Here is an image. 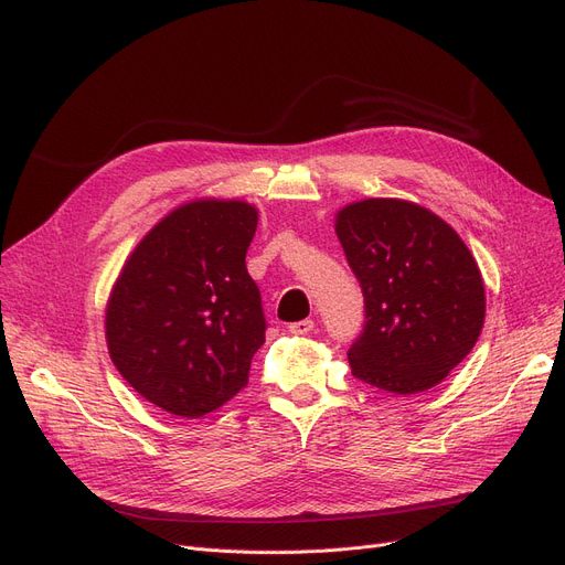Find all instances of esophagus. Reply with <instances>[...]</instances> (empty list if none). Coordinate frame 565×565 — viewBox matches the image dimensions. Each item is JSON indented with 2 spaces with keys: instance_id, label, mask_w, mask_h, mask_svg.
<instances>
[{
  "instance_id": "1",
  "label": "esophagus",
  "mask_w": 565,
  "mask_h": 565,
  "mask_svg": "<svg viewBox=\"0 0 565 565\" xmlns=\"http://www.w3.org/2000/svg\"><path fill=\"white\" fill-rule=\"evenodd\" d=\"M311 330H313V320H309V318L288 324V332H290V334H309Z\"/></svg>"
}]
</instances>
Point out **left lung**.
<instances>
[{
  "label": "left lung",
  "mask_w": 565,
  "mask_h": 565,
  "mask_svg": "<svg viewBox=\"0 0 565 565\" xmlns=\"http://www.w3.org/2000/svg\"><path fill=\"white\" fill-rule=\"evenodd\" d=\"M334 228L366 305L352 375L392 394L435 387L483 330L479 263L447 222L405 199L348 203Z\"/></svg>",
  "instance_id": "8db88e82"
}]
</instances>
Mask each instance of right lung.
<instances>
[{
  "instance_id": "add662e5",
  "label": "right lung",
  "mask_w": 565,
  "mask_h": 565,
  "mask_svg": "<svg viewBox=\"0 0 565 565\" xmlns=\"http://www.w3.org/2000/svg\"><path fill=\"white\" fill-rule=\"evenodd\" d=\"M256 224L247 201H188L141 237L114 281L109 358L137 394L175 417L199 419L247 387L265 343L245 263Z\"/></svg>"
}]
</instances>
